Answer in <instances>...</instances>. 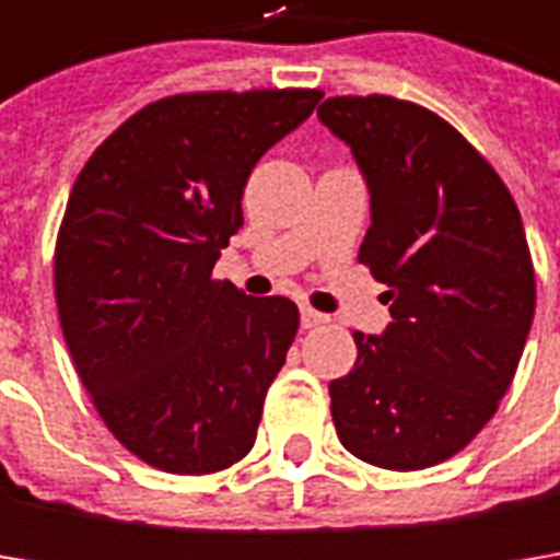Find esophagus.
Wrapping results in <instances>:
<instances>
[{"label":"esophagus","instance_id":"1","mask_svg":"<svg viewBox=\"0 0 560 560\" xmlns=\"http://www.w3.org/2000/svg\"><path fill=\"white\" fill-rule=\"evenodd\" d=\"M327 320H330L327 314L314 312V308H302V327H305V330H314V327H324Z\"/></svg>","mask_w":560,"mask_h":560}]
</instances>
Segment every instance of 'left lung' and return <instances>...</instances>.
Masks as SVG:
<instances>
[{
    "label": "left lung",
    "mask_w": 560,
    "mask_h": 560,
    "mask_svg": "<svg viewBox=\"0 0 560 560\" xmlns=\"http://www.w3.org/2000/svg\"><path fill=\"white\" fill-rule=\"evenodd\" d=\"M371 192L358 261L389 305L330 383L336 436L361 462L423 470L495 415L527 346L536 277L521 211L492 164L415 102L336 96L317 108Z\"/></svg>",
    "instance_id": "1"
}]
</instances>
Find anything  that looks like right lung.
Masks as SVG:
<instances>
[{
    "instance_id": "obj_1",
    "label": "right lung",
    "mask_w": 560,
    "mask_h": 560,
    "mask_svg": "<svg viewBox=\"0 0 560 560\" xmlns=\"http://www.w3.org/2000/svg\"><path fill=\"white\" fill-rule=\"evenodd\" d=\"M320 90L186 93L145 105L83 164L55 246L68 352L105 427L167 474H214L255 445L299 308L211 270L243 226L258 159Z\"/></svg>"
}]
</instances>
